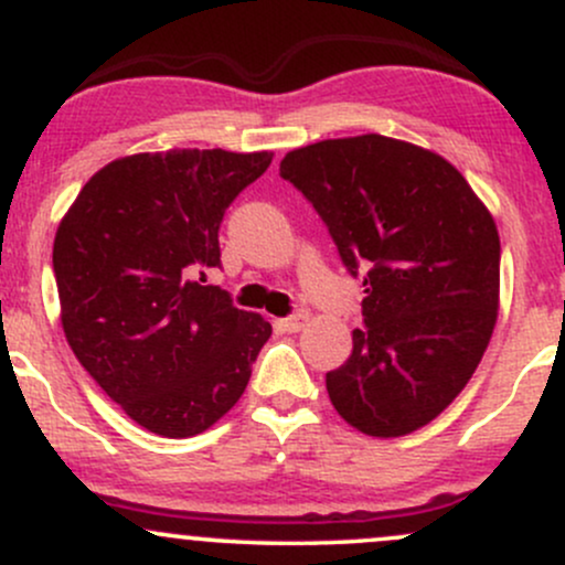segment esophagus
<instances>
[{"mask_svg":"<svg viewBox=\"0 0 565 565\" xmlns=\"http://www.w3.org/2000/svg\"><path fill=\"white\" fill-rule=\"evenodd\" d=\"M308 321H310V316L305 313V310H300V313H295V316H289V319H281L278 321V327L284 329V332H300V329H305L308 327Z\"/></svg>","mask_w":565,"mask_h":565,"instance_id":"1","label":"esophagus"}]
</instances>
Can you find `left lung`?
Returning <instances> with one entry per match:
<instances>
[{
  "instance_id": "8db88e82",
  "label": "left lung",
  "mask_w": 565,
  "mask_h": 565,
  "mask_svg": "<svg viewBox=\"0 0 565 565\" xmlns=\"http://www.w3.org/2000/svg\"><path fill=\"white\" fill-rule=\"evenodd\" d=\"M353 276L364 329L327 374L348 425L398 438L438 417L481 364L499 310V233L457 167L414 142L355 135L281 159Z\"/></svg>"
}]
</instances>
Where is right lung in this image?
I'll use <instances>...</instances> for the list:
<instances>
[{"instance_id": "1", "label": "right lung", "mask_w": 565, "mask_h": 565, "mask_svg": "<svg viewBox=\"0 0 565 565\" xmlns=\"http://www.w3.org/2000/svg\"><path fill=\"white\" fill-rule=\"evenodd\" d=\"M274 153L172 148L97 170L57 225L63 332L132 423L164 438L210 430L242 398L274 329L193 270L220 265L225 210ZM204 276V274H201Z\"/></svg>"}]
</instances>
